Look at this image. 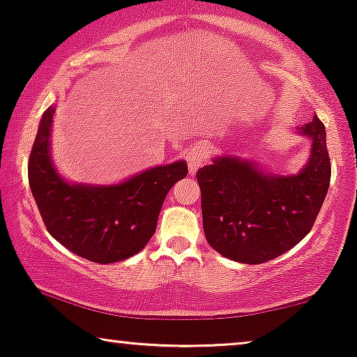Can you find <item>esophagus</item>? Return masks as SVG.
I'll return each mask as SVG.
<instances>
[{
	"mask_svg": "<svg viewBox=\"0 0 357 357\" xmlns=\"http://www.w3.org/2000/svg\"><path fill=\"white\" fill-rule=\"evenodd\" d=\"M209 154V149L206 144H197V146H192V148L188 149L187 153V164H188V172L195 175L197 174V170L202 167L204 160H206Z\"/></svg>",
	"mask_w": 357,
	"mask_h": 357,
	"instance_id": "1",
	"label": "esophagus"
}]
</instances>
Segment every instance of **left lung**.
Wrapping results in <instances>:
<instances>
[{
	"instance_id": "left-lung-1",
	"label": "left lung",
	"mask_w": 357,
	"mask_h": 357,
	"mask_svg": "<svg viewBox=\"0 0 357 357\" xmlns=\"http://www.w3.org/2000/svg\"><path fill=\"white\" fill-rule=\"evenodd\" d=\"M310 154L297 174L278 175L258 160L218 155L197 172L206 241L229 260L258 265L296 247L314 226L330 187L325 125L297 128Z\"/></svg>"
}]
</instances>
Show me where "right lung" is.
<instances>
[{
  "label": "right lung",
  "instance_id": "1",
  "mask_svg": "<svg viewBox=\"0 0 357 357\" xmlns=\"http://www.w3.org/2000/svg\"><path fill=\"white\" fill-rule=\"evenodd\" d=\"M55 105L43 112L29 158V185L50 236L86 260L115 263L154 236L169 190L187 177L185 160L158 165L112 185L71 183L52 159Z\"/></svg>",
  "mask_w": 357,
  "mask_h": 357
}]
</instances>
